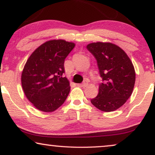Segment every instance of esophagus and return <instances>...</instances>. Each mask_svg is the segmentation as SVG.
Returning a JSON list of instances; mask_svg holds the SVG:
<instances>
[{
    "instance_id": "34e87169",
    "label": "esophagus",
    "mask_w": 155,
    "mask_h": 155,
    "mask_svg": "<svg viewBox=\"0 0 155 155\" xmlns=\"http://www.w3.org/2000/svg\"><path fill=\"white\" fill-rule=\"evenodd\" d=\"M87 84H88V82L87 81V80H84V81L82 82V84H78V85L80 87H84L87 86Z\"/></svg>"
}]
</instances>
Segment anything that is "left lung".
<instances>
[{"label": "left lung", "instance_id": "1", "mask_svg": "<svg viewBox=\"0 0 155 155\" xmlns=\"http://www.w3.org/2000/svg\"><path fill=\"white\" fill-rule=\"evenodd\" d=\"M96 58L102 82L91 103L102 111L110 112L123 106L132 94L135 81L133 65L119 46L97 42L87 46Z\"/></svg>", "mask_w": 155, "mask_h": 155}]
</instances>
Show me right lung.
Instances as JSON below:
<instances>
[{"label": "right lung", "instance_id": "1", "mask_svg": "<svg viewBox=\"0 0 155 155\" xmlns=\"http://www.w3.org/2000/svg\"><path fill=\"white\" fill-rule=\"evenodd\" d=\"M75 47L65 40H51L39 46L29 56L21 82L28 100L37 109L52 112L64 103L71 87L63 77L64 61Z\"/></svg>", "mask_w": 155, "mask_h": 155}]
</instances>
